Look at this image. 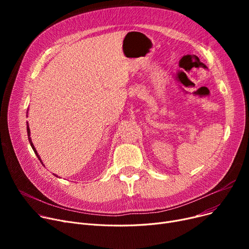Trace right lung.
Masks as SVG:
<instances>
[{
  "mask_svg": "<svg viewBox=\"0 0 249 249\" xmlns=\"http://www.w3.org/2000/svg\"><path fill=\"white\" fill-rule=\"evenodd\" d=\"M27 133H28V139H29V142H30V144H31V147H32V149L34 150L35 154L37 155V158H38V160H40V162H42V161H41V160H40V156H39V155H38V153H37L36 149L34 148V145H33V143H32L31 139H30V137H29V136H30V129H29V126H28V125H27ZM42 164H43V163H42Z\"/></svg>",
  "mask_w": 249,
  "mask_h": 249,
  "instance_id": "obj_1",
  "label": "right lung"
}]
</instances>
